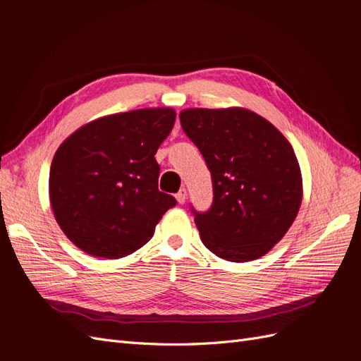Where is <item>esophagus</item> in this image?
<instances>
[{
    "mask_svg": "<svg viewBox=\"0 0 361 361\" xmlns=\"http://www.w3.org/2000/svg\"><path fill=\"white\" fill-rule=\"evenodd\" d=\"M176 200L182 204V203H185V200H187V190L185 188H180L179 190V192L176 194Z\"/></svg>",
    "mask_w": 361,
    "mask_h": 361,
    "instance_id": "esophagus-1",
    "label": "esophagus"
}]
</instances>
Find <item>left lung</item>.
I'll return each instance as SVG.
<instances>
[{
    "mask_svg": "<svg viewBox=\"0 0 361 361\" xmlns=\"http://www.w3.org/2000/svg\"><path fill=\"white\" fill-rule=\"evenodd\" d=\"M179 118L212 178V206L206 212L191 207L202 243L231 262L267 255L301 206V170L290 143L244 108H190Z\"/></svg>",
    "mask_w": 361,
    "mask_h": 361,
    "instance_id": "left-lung-1",
    "label": "left lung"
}]
</instances>
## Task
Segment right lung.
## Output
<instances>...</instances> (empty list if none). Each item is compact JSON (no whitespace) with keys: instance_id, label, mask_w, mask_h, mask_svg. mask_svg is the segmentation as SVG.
<instances>
[{"instance_id":"1","label":"right lung","mask_w":361,"mask_h":361,"mask_svg":"<svg viewBox=\"0 0 361 361\" xmlns=\"http://www.w3.org/2000/svg\"><path fill=\"white\" fill-rule=\"evenodd\" d=\"M171 108L105 116L66 138L49 170V200L61 231L87 255L118 259L154 236L176 199L158 190L161 143Z\"/></svg>"}]
</instances>
